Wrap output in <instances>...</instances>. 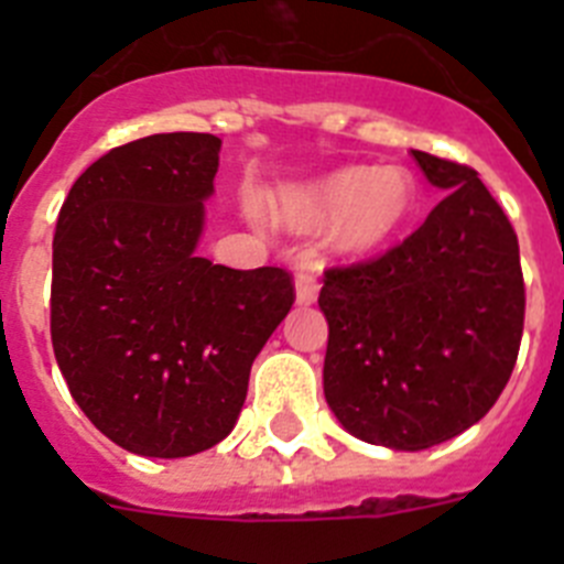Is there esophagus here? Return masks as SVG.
Instances as JSON below:
<instances>
[{"mask_svg":"<svg viewBox=\"0 0 564 564\" xmlns=\"http://www.w3.org/2000/svg\"><path fill=\"white\" fill-rule=\"evenodd\" d=\"M293 288H296V305L307 307L316 302L318 296V276L313 268H299L293 276Z\"/></svg>","mask_w":564,"mask_h":564,"instance_id":"1","label":"esophagus"}]
</instances>
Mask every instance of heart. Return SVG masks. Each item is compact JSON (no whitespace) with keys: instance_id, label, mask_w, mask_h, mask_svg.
<instances>
[{"instance_id":"b5f03b06","label":"heart","mask_w":564,"mask_h":564,"mask_svg":"<svg viewBox=\"0 0 564 564\" xmlns=\"http://www.w3.org/2000/svg\"><path fill=\"white\" fill-rule=\"evenodd\" d=\"M417 181L406 166H344L276 197V217L296 234L330 228L333 251L367 257L410 226Z\"/></svg>"}]
</instances>
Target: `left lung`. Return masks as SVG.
Instances as JSON below:
<instances>
[{
	"instance_id": "8db88e82",
	"label": "left lung",
	"mask_w": 564,
	"mask_h": 564,
	"mask_svg": "<svg viewBox=\"0 0 564 564\" xmlns=\"http://www.w3.org/2000/svg\"><path fill=\"white\" fill-rule=\"evenodd\" d=\"M415 154L449 192L376 262L325 273V398L352 437L421 452L475 426L506 390L522 338L517 234L475 169Z\"/></svg>"
}]
</instances>
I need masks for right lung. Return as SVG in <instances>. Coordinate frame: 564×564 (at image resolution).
Here are the masks:
<instances>
[{"label": "right lung", "instance_id": "obj_1", "mask_svg": "<svg viewBox=\"0 0 564 564\" xmlns=\"http://www.w3.org/2000/svg\"><path fill=\"white\" fill-rule=\"evenodd\" d=\"M220 147L203 132L123 143L58 212L53 352L84 415L132 455L188 457L231 435L253 358L293 305L282 268L197 257Z\"/></svg>", "mask_w": 564, "mask_h": 564}]
</instances>
